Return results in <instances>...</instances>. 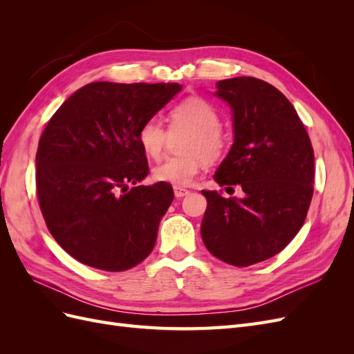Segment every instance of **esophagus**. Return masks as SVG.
I'll return each instance as SVG.
<instances>
[{
	"label": "esophagus",
	"instance_id": "esophagus-1",
	"mask_svg": "<svg viewBox=\"0 0 354 354\" xmlns=\"http://www.w3.org/2000/svg\"><path fill=\"white\" fill-rule=\"evenodd\" d=\"M174 195H176V198H185V196H187V195H190V190H187V189H185V187H174Z\"/></svg>",
	"mask_w": 354,
	"mask_h": 354
}]
</instances>
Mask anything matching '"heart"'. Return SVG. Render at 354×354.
I'll use <instances>...</instances> for the list:
<instances>
[{
    "label": "heart",
    "instance_id": "b5f03b06",
    "mask_svg": "<svg viewBox=\"0 0 354 354\" xmlns=\"http://www.w3.org/2000/svg\"><path fill=\"white\" fill-rule=\"evenodd\" d=\"M169 125L192 130L183 152L187 155L171 156L152 169V177L160 183L183 187L190 185L201 171L203 160L216 162L226 153L227 137L220 130L221 118L209 100L192 95L177 103L169 111ZM137 140L149 158H159L164 151L167 130L156 118L146 120L137 131Z\"/></svg>",
    "mask_w": 354,
    "mask_h": 354
}]
</instances>
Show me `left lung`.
Segmentation results:
<instances>
[{
	"instance_id": "8db88e82",
	"label": "left lung",
	"mask_w": 354,
	"mask_h": 354,
	"mask_svg": "<svg viewBox=\"0 0 354 354\" xmlns=\"http://www.w3.org/2000/svg\"><path fill=\"white\" fill-rule=\"evenodd\" d=\"M217 95L233 109L234 142L214 180L243 198L202 190V241L218 260L246 267L281 252L304 224L313 196L315 153L294 106L269 82L223 80Z\"/></svg>"
}]
</instances>
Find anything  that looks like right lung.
I'll return each mask as SVG.
<instances>
[{
    "label": "right lung",
    "mask_w": 354,
    "mask_h": 354,
    "mask_svg": "<svg viewBox=\"0 0 354 354\" xmlns=\"http://www.w3.org/2000/svg\"><path fill=\"white\" fill-rule=\"evenodd\" d=\"M180 90L91 82L50 118L35 158L38 203L51 236L75 260L122 272L152 252L174 192L160 181L130 187L149 174L137 131Z\"/></svg>",
    "instance_id": "add662e5"
}]
</instances>
